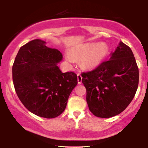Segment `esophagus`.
<instances>
[{
	"label": "esophagus",
	"instance_id": "obj_1",
	"mask_svg": "<svg viewBox=\"0 0 148 148\" xmlns=\"http://www.w3.org/2000/svg\"><path fill=\"white\" fill-rule=\"evenodd\" d=\"M77 80H78L79 84H82V75L80 74H77Z\"/></svg>",
	"mask_w": 148,
	"mask_h": 148
}]
</instances>
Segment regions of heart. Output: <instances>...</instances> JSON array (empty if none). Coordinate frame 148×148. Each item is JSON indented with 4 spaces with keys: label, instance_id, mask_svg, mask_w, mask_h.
I'll return each mask as SVG.
<instances>
[{
    "label": "heart",
    "instance_id": "obj_1",
    "mask_svg": "<svg viewBox=\"0 0 148 148\" xmlns=\"http://www.w3.org/2000/svg\"><path fill=\"white\" fill-rule=\"evenodd\" d=\"M108 53L106 44L100 43H88L74 48L70 53L66 55L69 62H74V59H81V64L84 69H92L96 68L104 61Z\"/></svg>",
    "mask_w": 148,
    "mask_h": 148
}]
</instances>
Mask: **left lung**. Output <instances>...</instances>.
<instances>
[{
	"mask_svg": "<svg viewBox=\"0 0 148 148\" xmlns=\"http://www.w3.org/2000/svg\"><path fill=\"white\" fill-rule=\"evenodd\" d=\"M91 112L101 118L120 114L135 97L139 70L130 48L121 42L110 59L82 73Z\"/></svg>",
	"mask_w": 148,
	"mask_h": 148,
	"instance_id": "1",
	"label": "left lung"
}]
</instances>
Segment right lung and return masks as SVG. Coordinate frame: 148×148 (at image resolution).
<instances>
[{"label": "right lung", "instance_id": "obj_1", "mask_svg": "<svg viewBox=\"0 0 148 148\" xmlns=\"http://www.w3.org/2000/svg\"><path fill=\"white\" fill-rule=\"evenodd\" d=\"M45 44L35 39L21 46L12 73L15 90L24 107L36 115L51 119L64 111L78 82L74 71H61L57 64L62 53Z\"/></svg>", "mask_w": 148, "mask_h": 148}]
</instances>
